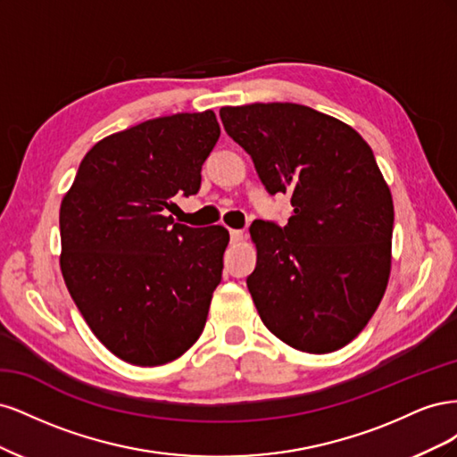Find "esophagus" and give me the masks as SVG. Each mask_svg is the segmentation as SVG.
I'll list each match as a JSON object with an SVG mask.
<instances>
[{
    "label": "esophagus",
    "mask_w": 457,
    "mask_h": 457,
    "mask_svg": "<svg viewBox=\"0 0 457 457\" xmlns=\"http://www.w3.org/2000/svg\"><path fill=\"white\" fill-rule=\"evenodd\" d=\"M228 232H230V242H234V244H238V242H242V240H244V230H237V228H230Z\"/></svg>",
    "instance_id": "obj_1"
}]
</instances>
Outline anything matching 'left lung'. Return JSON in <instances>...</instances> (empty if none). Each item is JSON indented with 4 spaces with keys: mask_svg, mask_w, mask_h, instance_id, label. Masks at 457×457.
Returning a JSON list of instances; mask_svg holds the SVG:
<instances>
[{
    "mask_svg": "<svg viewBox=\"0 0 457 457\" xmlns=\"http://www.w3.org/2000/svg\"><path fill=\"white\" fill-rule=\"evenodd\" d=\"M270 195L292 196L287 225L250 228L247 289L272 334L303 353L351 343L379 307L391 274L395 207L370 145L337 118L295 103L219 110Z\"/></svg>",
    "mask_w": 457,
    "mask_h": 457,
    "instance_id": "obj_1",
    "label": "left lung"
}]
</instances>
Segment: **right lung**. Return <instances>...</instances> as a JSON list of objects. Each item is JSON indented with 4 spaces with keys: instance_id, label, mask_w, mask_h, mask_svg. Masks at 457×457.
Listing matches in <instances>:
<instances>
[{
    "instance_id": "add662e5",
    "label": "right lung",
    "mask_w": 457,
    "mask_h": 457,
    "mask_svg": "<svg viewBox=\"0 0 457 457\" xmlns=\"http://www.w3.org/2000/svg\"><path fill=\"white\" fill-rule=\"evenodd\" d=\"M220 135L213 110L154 118L96 143L61 202V270L104 347L162 366L202 336L228 230L168 215L196 195Z\"/></svg>"
}]
</instances>
